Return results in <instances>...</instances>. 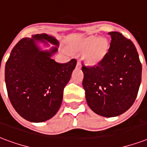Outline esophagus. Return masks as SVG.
Masks as SVG:
<instances>
[{
	"label": "esophagus",
	"mask_w": 147,
	"mask_h": 147,
	"mask_svg": "<svg viewBox=\"0 0 147 147\" xmlns=\"http://www.w3.org/2000/svg\"><path fill=\"white\" fill-rule=\"evenodd\" d=\"M76 67H77V68H81V67H82L81 61H77V64H76Z\"/></svg>",
	"instance_id": "1"
}]
</instances>
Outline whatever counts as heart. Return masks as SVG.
Returning a JSON list of instances; mask_svg holds the SVG:
<instances>
[{
  "mask_svg": "<svg viewBox=\"0 0 147 147\" xmlns=\"http://www.w3.org/2000/svg\"><path fill=\"white\" fill-rule=\"evenodd\" d=\"M78 51H84L82 57L89 65H96L103 59L108 51V43L106 39L88 36L82 39L75 47Z\"/></svg>",
  "mask_w": 147,
  "mask_h": 147,
  "instance_id": "obj_1",
  "label": "heart"
}]
</instances>
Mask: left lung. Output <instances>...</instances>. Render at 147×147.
I'll return each instance as SVG.
<instances>
[{
    "label": "left lung",
    "mask_w": 147,
    "mask_h": 147,
    "mask_svg": "<svg viewBox=\"0 0 147 147\" xmlns=\"http://www.w3.org/2000/svg\"><path fill=\"white\" fill-rule=\"evenodd\" d=\"M97 65H82V86L88 106L105 117L119 116L133 106L141 83L142 65L134 44L117 31Z\"/></svg>",
    "instance_id": "8db88e82"
}]
</instances>
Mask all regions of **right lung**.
<instances>
[{"label":"right lung","mask_w":147,"mask_h":147,"mask_svg":"<svg viewBox=\"0 0 147 147\" xmlns=\"http://www.w3.org/2000/svg\"><path fill=\"white\" fill-rule=\"evenodd\" d=\"M59 45L47 34L21 39L13 48L5 65V83L8 98L18 113L26 120L41 123L53 117L61 106L64 88L70 80L76 59L65 64L51 56L57 51H40L35 41Z\"/></svg>","instance_id":"obj_1"}]
</instances>
